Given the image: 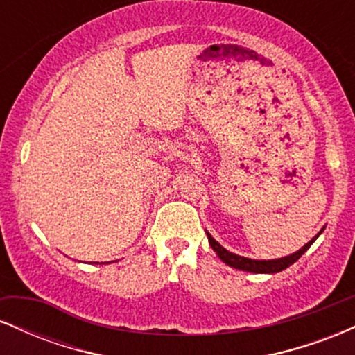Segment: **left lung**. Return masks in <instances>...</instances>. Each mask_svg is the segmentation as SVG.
I'll return each instance as SVG.
<instances>
[{
  "label": "left lung",
  "mask_w": 355,
  "mask_h": 355,
  "mask_svg": "<svg viewBox=\"0 0 355 355\" xmlns=\"http://www.w3.org/2000/svg\"><path fill=\"white\" fill-rule=\"evenodd\" d=\"M320 232H319V235H320ZM319 235H315V237H313L311 242L305 243V245L300 248V250H297L295 254L282 257V259H275V260H252V259H247V257L235 255V254H232V252L225 250V248L220 245L217 240L211 237L210 234H207V237H209V242H210L211 248L217 252V255L223 260V262L227 263V266L239 268V270L254 272V274H275V272H282L284 268L291 267L292 263L297 262V260H299L300 257H302L305 252L309 250V247H311L312 243L315 242V239L319 237Z\"/></svg>",
  "instance_id": "8db88e82"
}]
</instances>
